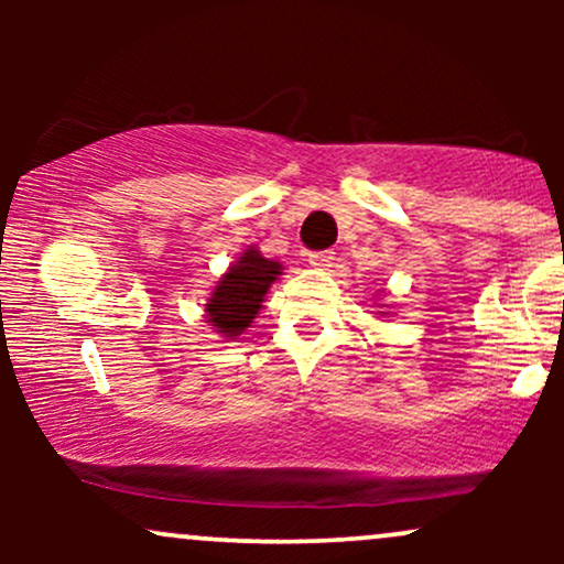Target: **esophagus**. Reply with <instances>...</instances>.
Masks as SVG:
<instances>
[{
	"label": "esophagus",
	"mask_w": 564,
	"mask_h": 564,
	"mask_svg": "<svg viewBox=\"0 0 564 564\" xmlns=\"http://www.w3.org/2000/svg\"><path fill=\"white\" fill-rule=\"evenodd\" d=\"M307 262L313 264V268H321V270L332 268V262H334V251H310V254H307Z\"/></svg>",
	"instance_id": "34e87169"
}]
</instances>
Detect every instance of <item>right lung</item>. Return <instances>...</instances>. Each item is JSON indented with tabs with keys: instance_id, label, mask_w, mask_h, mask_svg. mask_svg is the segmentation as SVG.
Segmentation results:
<instances>
[{
	"instance_id": "obj_1",
	"label": "right lung",
	"mask_w": 564,
	"mask_h": 564,
	"mask_svg": "<svg viewBox=\"0 0 564 564\" xmlns=\"http://www.w3.org/2000/svg\"><path fill=\"white\" fill-rule=\"evenodd\" d=\"M281 264L264 260L257 249H246L243 257L225 273L212 294L206 313L209 323L225 336H238L249 328L262 307V296L270 283L281 275Z\"/></svg>"
}]
</instances>
